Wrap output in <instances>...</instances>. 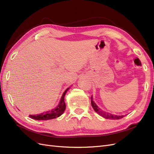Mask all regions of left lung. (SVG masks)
Returning a JSON list of instances; mask_svg holds the SVG:
<instances>
[{
  "label": "left lung",
  "instance_id": "left-lung-1",
  "mask_svg": "<svg viewBox=\"0 0 154 154\" xmlns=\"http://www.w3.org/2000/svg\"><path fill=\"white\" fill-rule=\"evenodd\" d=\"M91 104H92V108L94 109L95 112H96L99 115L103 116V118H105L106 119H122L124 117V116L113 115V114H111L108 113V112H105L101 110L99 108V107L95 104L94 101H93L92 96H91Z\"/></svg>",
  "mask_w": 154,
  "mask_h": 154
}]
</instances>
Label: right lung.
Listing matches in <instances>:
<instances>
[{"instance_id": "1", "label": "right lung", "mask_w": 154, "mask_h": 154, "mask_svg": "<svg viewBox=\"0 0 154 154\" xmlns=\"http://www.w3.org/2000/svg\"><path fill=\"white\" fill-rule=\"evenodd\" d=\"M69 88L65 91L63 94L62 96L61 100L60 101L59 105L57 106V108L53 109L51 110L45 112L40 114H36V115H30L29 117L32 119H34L36 120H49V119H52L57 118L59 116H61L63 112L66 110V103H65L64 101V97L66 96V94L67 91H68Z\"/></svg>"}]
</instances>
